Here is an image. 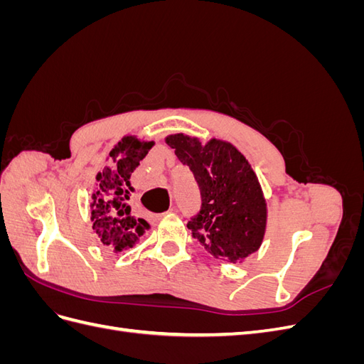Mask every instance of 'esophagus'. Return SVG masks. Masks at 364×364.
Here are the masks:
<instances>
[{
  "instance_id": "1",
  "label": "esophagus",
  "mask_w": 364,
  "mask_h": 364,
  "mask_svg": "<svg viewBox=\"0 0 364 364\" xmlns=\"http://www.w3.org/2000/svg\"><path fill=\"white\" fill-rule=\"evenodd\" d=\"M173 211H174V209H173V208H170V209H168V211H167V213H164V214H168V213H173ZM164 214H158L156 217H158V218H161V217H162Z\"/></svg>"
}]
</instances>
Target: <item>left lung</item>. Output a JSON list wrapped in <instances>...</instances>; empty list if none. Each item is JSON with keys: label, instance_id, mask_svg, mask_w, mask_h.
<instances>
[{"label": "left lung", "instance_id": "8db88e82", "mask_svg": "<svg viewBox=\"0 0 364 364\" xmlns=\"http://www.w3.org/2000/svg\"><path fill=\"white\" fill-rule=\"evenodd\" d=\"M167 144L188 165L200 190V209L186 223L214 258L235 262L257 252L266 229V200L255 173L229 142L199 141L182 134Z\"/></svg>", "mask_w": 364, "mask_h": 364}]
</instances>
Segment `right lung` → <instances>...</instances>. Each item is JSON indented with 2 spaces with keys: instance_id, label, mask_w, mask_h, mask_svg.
Here are the masks:
<instances>
[{
  "instance_id": "1",
  "label": "right lung",
  "mask_w": 364,
  "mask_h": 364,
  "mask_svg": "<svg viewBox=\"0 0 364 364\" xmlns=\"http://www.w3.org/2000/svg\"><path fill=\"white\" fill-rule=\"evenodd\" d=\"M153 142H141L126 136L111 151L109 165L97 176V191L92 194V229L100 243L121 252L139 243L149 229L144 218H136L130 208V176L146 158Z\"/></svg>"
}]
</instances>
